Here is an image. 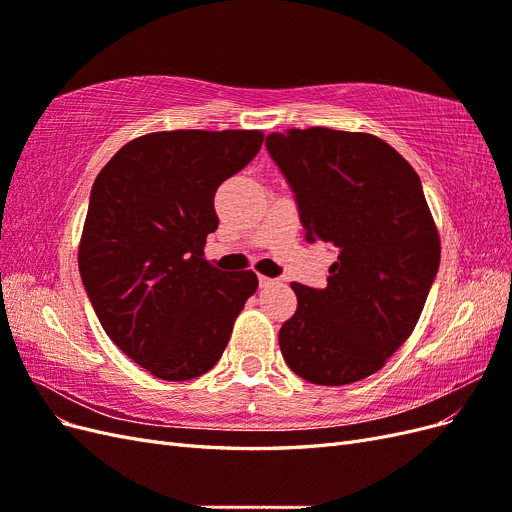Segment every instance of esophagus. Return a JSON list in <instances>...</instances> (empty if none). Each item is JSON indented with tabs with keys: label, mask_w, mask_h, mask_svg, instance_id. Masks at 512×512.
I'll return each mask as SVG.
<instances>
[{
	"label": "esophagus",
	"mask_w": 512,
	"mask_h": 512,
	"mask_svg": "<svg viewBox=\"0 0 512 512\" xmlns=\"http://www.w3.org/2000/svg\"><path fill=\"white\" fill-rule=\"evenodd\" d=\"M258 284H260V288H269V286L277 284V280H271V277H265V275H260V277H258Z\"/></svg>",
	"instance_id": "34e87169"
}]
</instances>
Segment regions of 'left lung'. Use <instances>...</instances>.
Segmentation results:
<instances>
[{"instance_id": "left-lung-1", "label": "left lung", "mask_w": 512, "mask_h": 512, "mask_svg": "<svg viewBox=\"0 0 512 512\" xmlns=\"http://www.w3.org/2000/svg\"><path fill=\"white\" fill-rule=\"evenodd\" d=\"M265 145L294 194L305 241L337 252L327 286L292 284L299 305L280 329L284 361L314 384L359 382L410 337L440 267L421 179L363 132H273Z\"/></svg>"}]
</instances>
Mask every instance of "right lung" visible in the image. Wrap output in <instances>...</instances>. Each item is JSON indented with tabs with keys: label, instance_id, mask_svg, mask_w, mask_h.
Returning <instances> with one entry per match:
<instances>
[{
	"label": "right lung",
	"instance_id": "add662e5",
	"mask_svg": "<svg viewBox=\"0 0 512 512\" xmlns=\"http://www.w3.org/2000/svg\"><path fill=\"white\" fill-rule=\"evenodd\" d=\"M258 130L153 132L123 145L94 181L79 271L106 335L160 380L220 361L258 288L254 271L205 260L220 185L260 151Z\"/></svg>",
	"mask_w": 512,
	"mask_h": 512
}]
</instances>
